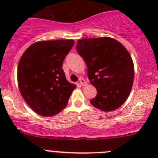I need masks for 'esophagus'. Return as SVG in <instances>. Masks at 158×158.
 Returning <instances> with one entry per match:
<instances>
[{
    "label": "esophagus",
    "instance_id": "esophagus-1",
    "mask_svg": "<svg viewBox=\"0 0 158 158\" xmlns=\"http://www.w3.org/2000/svg\"><path fill=\"white\" fill-rule=\"evenodd\" d=\"M79 83H80V85H82V86H85V85H87L86 81H85L83 78H80V79H79Z\"/></svg>",
    "mask_w": 158,
    "mask_h": 158
}]
</instances>
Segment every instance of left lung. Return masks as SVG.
I'll use <instances>...</instances> for the list:
<instances>
[{"mask_svg":"<svg viewBox=\"0 0 158 158\" xmlns=\"http://www.w3.org/2000/svg\"><path fill=\"white\" fill-rule=\"evenodd\" d=\"M76 49L85 60L91 84L97 95L90 103L103 111L124 104L133 85L134 63L125 47L111 37L79 40Z\"/></svg>","mask_w":158,"mask_h":158,"instance_id":"left-lung-1","label":"left lung"}]
</instances>
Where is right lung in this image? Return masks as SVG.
Masks as SVG:
<instances>
[{"mask_svg": "<svg viewBox=\"0 0 158 158\" xmlns=\"http://www.w3.org/2000/svg\"><path fill=\"white\" fill-rule=\"evenodd\" d=\"M73 40L39 41L26 49L17 67V82L23 99L38 114L53 116L67 105L76 85L66 79L63 60Z\"/></svg>", "mask_w": 158, "mask_h": 158, "instance_id": "right-lung-1", "label": "right lung"}]
</instances>
